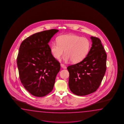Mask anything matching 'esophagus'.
Returning <instances> with one entry per match:
<instances>
[{
  "label": "esophagus",
  "instance_id": "obj_1",
  "mask_svg": "<svg viewBox=\"0 0 124 124\" xmlns=\"http://www.w3.org/2000/svg\"><path fill=\"white\" fill-rule=\"evenodd\" d=\"M61 66L63 69H66V66L64 64H62V63H61Z\"/></svg>",
  "mask_w": 124,
  "mask_h": 124
}]
</instances>
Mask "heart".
I'll list each match as a JSON object with an SVG mask.
<instances>
[{"mask_svg":"<svg viewBox=\"0 0 124 124\" xmlns=\"http://www.w3.org/2000/svg\"><path fill=\"white\" fill-rule=\"evenodd\" d=\"M90 47V42L85 37L76 34L62 35L53 42L50 50L53 57L59 60L64 50L63 59L65 62L70 60L72 63H78L87 56Z\"/></svg>","mask_w":124,"mask_h":124,"instance_id":"heart-1","label":"heart"}]
</instances>
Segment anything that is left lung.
Instances as JSON below:
<instances>
[{
    "mask_svg": "<svg viewBox=\"0 0 124 124\" xmlns=\"http://www.w3.org/2000/svg\"><path fill=\"white\" fill-rule=\"evenodd\" d=\"M92 47L86 57L78 63L68 66L69 86L78 96L94 92L99 87L106 70L107 54L100 39L91 37Z\"/></svg>",
    "mask_w": 124,
    "mask_h": 124,
    "instance_id": "1",
    "label": "left lung"
}]
</instances>
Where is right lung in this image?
Returning <instances> with one entry per match:
<instances>
[{"label":"right lung","instance_id":"right-lung-1","mask_svg":"<svg viewBox=\"0 0 124 124\" xmlns=\"http://www.w3.org/2000/svg\"><path fill=\"white\" fill-rule=\"evenodd\" d=\"M58 31L51 29L36 33L21 43L17 58L21 83L31 94L44 97L53 90L60 64L52 54L48 44Z\"/></svg>","mask_w":124,"mask_h":124}]
</instances>
